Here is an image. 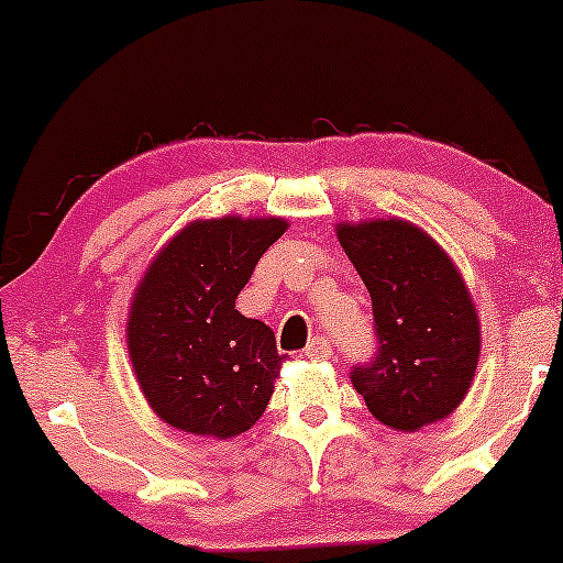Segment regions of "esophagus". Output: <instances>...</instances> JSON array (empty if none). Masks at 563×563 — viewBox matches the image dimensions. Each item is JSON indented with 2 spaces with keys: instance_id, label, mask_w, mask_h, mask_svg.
<instances>
[{
  "instance_id": "obj_1",
  "label": "esophagus",
  "mask_w": 563,
  "mask_h": 563,
  "mask_svg": "<svg viewBox=\"0 0 563 563\" xmlns=\"http://www.w3.org/2000/svg\"><path fill=\"white\" fill-rule=\"evenodd\" d=\"M305 356H308V360H327V356H332V343H329L327 338L310 340V345L305 349Z\"/></svg>"
}]
</instances>
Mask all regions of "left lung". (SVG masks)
Returning a JSON list of instances; mask_svg holds the SVG:
<instances>
[{
  "instance_id": "obj_1",
  "label": "left lung",
  "mask_w": 563,
  "mask_h": 563,
  "mask_svg": "<svg viewBox=\"0 0 563 563\" xmlns=\"http://www.w3.org/2000/svg\"><path fill=\"white\" fill-rule=\"evenodd\" d=\"M340 247L373 299L378 354L351 384L367 411L402 433L441 422L465 400L482 332L463 275L424 229L400 218L338 223Z\"/></svg>"
}]
</instances>
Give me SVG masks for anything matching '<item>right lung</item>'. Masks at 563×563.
Here are the masks:
<instances>
[{"label": "right lung", "instance_id": "obj_1", "mask_svg": "<svg viewBox=\"0 0 563 563\" xmlns=\"http://www.w3.org/2000/svg\"><path fill=\"white\" fill-rule=\"evenodd\" d=\"M286 229L283 218L192 220L146 266L124 334L141 395L172 428L234 439L269 406L283 356L236 297Z\"/></svg>", "mask_w": 563, "mask_h": 563}]
</instances>
